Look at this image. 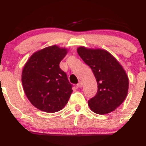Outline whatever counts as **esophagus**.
Returning a JSON list of instances; mask_svg holds the SVG:
<instances>
[{"instance_id":"obj_1","label":"esophagus","mask_w":146,"mask_h":146,"mask_svg":"<svg viewBox=\"0 0 146 146\" xmlns=\"http://www.w3.org/2000/svg\"><path fill=\"white\" fill-rule=\"evenodd\" d=\"M77 86H78V87H79V88H82V86H83L82 82H79L78 84H77Z\"/></svg>"}]
</instances>
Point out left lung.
<instances>
[{"mask_svg":"<svg viewBox=\"0 0 146 146\" xmlns=\"http://www.w3.org/2000/svg\"><path fill=\"white\" fill-rule=\"evenodd\" d=\"M90 66L98 83V92L88 103L90 110L100 115L113 111L123 103L128 90V78L121 65L109 52L80 46L77 49Z\"/></svg>","mask_w":146,"mask_h":146,"instance_id":"obj_1","label":"left lung"}]
</instances>
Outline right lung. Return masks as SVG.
Returning a JSON list of instances; mask_svg holds the SVG:
<instances>
[{"mask_svg": "<svg viewBox=\"0 0 146 146\" xmlns=\"http://www.w3.org/2000/svg\"><path fill=\"white\" fill-rule=\"evenodd\" d=\"M67 53L56 45L36 52L25 64L22 84L28 100L38 109L56 113L69 100L73 85L60 63Z\"/></svg>", "mask_w": 146, "mask_h": 146, "instance_id": "right-lung-1", "label": "right lung"}]
</instances>
